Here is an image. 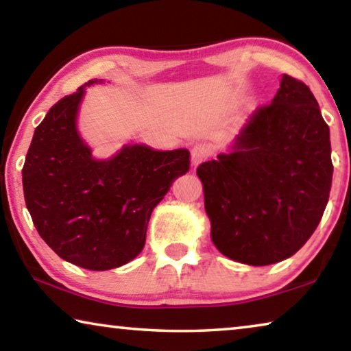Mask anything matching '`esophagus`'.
<instances>
[{
  "instance_id": "1",
  "label": "esophagus",
  "mask_w": 351,
  "mask_h": 351,
  "mask_svg": "<svg viewBox=\"0 0 351 351\" xmlns=\"http://www.w3.org/2000/svg\"><path fill=\"white\" fill-rule=\"evenodd\" d=\"M212 154V148L207 144H197L192 148V164L197 167L201 162H204L206 159H209Z\"/></svg>"
}]
</instances>
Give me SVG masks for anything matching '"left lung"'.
<instances>
[{
  "label": "left lung",
  "instance_id": "8db88e82",
  "mask_svg": "<svg viewBox=\"0 0 351 351\" xmlns=\"http://www.w3.org/2000/svg\"><path fill=\"white\" fill-rule=\"evenodd\" d=\"M197 175L219 252L252 266L294 255L324 215L332 178L330 128L310 88L285 74L230 152Z\"/></svg>",
  "mask_w": 351,
  "mask_h": 351
}]
</instances>
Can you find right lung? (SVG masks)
<instances>
[{
  "label": "right lung",
  "instance_id": "add662e5",
  "mask_svg": "<svg viewBox=\"0 0 351 351\" xmlns=\"http://www.w3.org/2000/svg\"><path fill=\"white\" fill-rule=\"evenodd\" d=\"M93 83L58 100L35 128L23 190L34 226L58 257L106 271L142 251L152 212L189 171L190 153L128 145L108 161L94 159L75 128L83 93Z\"/></svg>",
  "mask_w": 351,
  "mask_h": 351
}]
</instances>
